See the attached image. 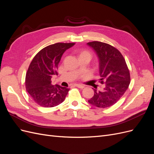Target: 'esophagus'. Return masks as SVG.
<instances>
[{
  "mask_svg": "<svg viewBox=\"0 0 154 154\" xmlns=\"http://www.w3.org/2000/svg\"><path fill=\"white\" fill-rule=\"evenodd\" d=\"M75 86H76V87H78V88H83L85 87V86H84V85H80V84H76Z\"/></svg>",
  "mask_w": 154,
  "mask_h": 154,
  "instance_id": "34e87169",
  "label": "esophagus"
}]
</instances>
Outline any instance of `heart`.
<instances>
[{"label": "heart", "mask_w": 154, "mask_h": 154, "mask_svg": "<svg viewBox=\"0 0 154 154\" xmlns=\"http://www.w3.org/2000/svg\"><path fill=\"white\" fill-rule=\"evenodd\" d=\"M82 56H89V57H91V53L87 50H84L80 54V57H82Z\"/></svg>", "instance_id": "1"}]
</instances>
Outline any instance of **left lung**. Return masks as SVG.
<instances>
[{
    "instance_id": "8db88e82",
    "label": "left lung",
    "mask_w": 154,
    "mask_h": 154,
    "mask_svg": "<svg viewBox=\"0 0 154 154\" xmlns=\"http://www.w3.org/2000/svg\"><path fill=\"white\" fill-rule=\"evenodd\" d=\"M99 58L100 80L105 83L102 91L94 89L88 103L99 108H106L119 100L129 86L130 74L125 60L120 51L110 44L98 41L88 42Z\"/></svg>"
}]
</instances>
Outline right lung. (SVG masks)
I'll return each instance as SVG.
<instances>
[{
    "label": "right lung",
    "instance_id": "obj_1",
    "mask_svg": "<svg viewBox=\"0 0 154 154\" xmlns=\"http://www.w3.org/2000/svg\"><path fill=\"white\" fill-rule=\"evenodd\" d=\"M75 43H56L41 49L27 69L25 85L27 92L35 103L43 107H53L62 103L70 88L51 84V78L58 74L62 56Z\"/></svg>",
    "mask_w": 154,
    "mask_h": 154
}]
</instances>
